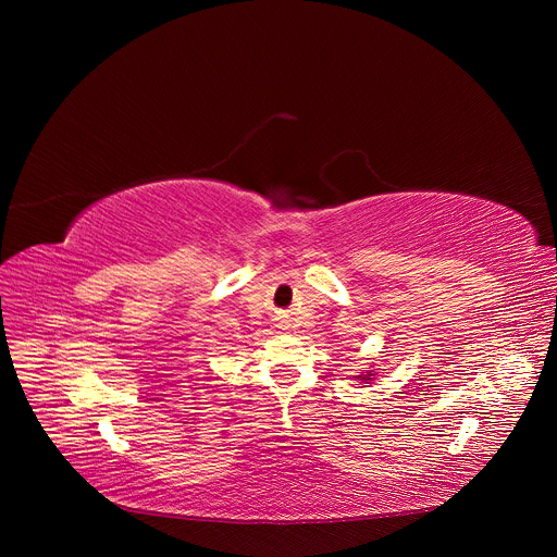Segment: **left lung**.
I'll return each instance as SVG.
<instances>
[{
	"label": "left lung",
	"instance_id": "obj_1",
	"mask_svg": "<svg viewBox=\"0 0 557 557\" xmlns=\"http://www.w3.org/2000/svg\"><path fill=\"white\" fill-rule=\"evenodd\" d=\"M370 376H372V374H359L357 379H359V381H370Z\"/></svg>",
	"mask_w": 557,
	"mask_h": 557
}]
</instances>
